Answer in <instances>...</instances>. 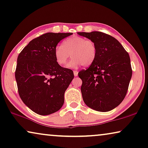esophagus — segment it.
<instances>
[{
	"mask_svg": "<svg viewBox=\"0 0 148 148\" xmlns=\"http://www.w3.org/2000/svg\"><path fill=\"white\" fill-rule=\"evenodd\" d=\"M78 74V71H77V70H74V75L75 76H77Z\"/></svg>",
	"mask_w": 148,
	"mask_h": 148,
	"instance_id": "34e87169",
	"label": "esophagus"
}]
</instances>
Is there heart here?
<instances>
[{
    "label": "heart",
    "mask_w": 148,
    "mask_h": 148,
    "mask_svg": "<svg viewBox=\"0 0 148 148\" xmlns=\"http://www.w3.org/2000/svg\"><path fill=\"white\" fill-rule=\"evenodd\" d=\"M98 48L96 43L90 39L73 36L62 42V45H58L54 49V57L56 62L64 66L70 57L73 56L68 67L75 68L82 64L90 66L95 61Z\"/></svg>",
    "instance_id": "obj_1"
}]
</instances>
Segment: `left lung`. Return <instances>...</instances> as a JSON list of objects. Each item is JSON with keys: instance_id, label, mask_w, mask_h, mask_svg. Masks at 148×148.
Here are the masks:
<instances>
[{"instance_id": "obj_1", "label": "left lung", "mask_w": 148, "mask_h": 148, "mask_svg": "<svg viewBox=\"0 0 148 148\" xmlns=\"http://www.w3.org/2000/svg\"><path fill=\"white\" fill-rule=\"evenodd\" d=\"M78 34L92 40L98 48L95 61L78 73L84 102L96 111H110L120 104L128 90L132 75L128 53L109 34L98 31Z\"/></svg>"}]
</instances>
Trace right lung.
Returning a JSON list of instances; mask_svg holds the SVG:
<instances>
[{
    "label": "right lung",
    "mask_w": 148,
    "mask_h": 148,
    "mask_svg": "<svg viewBox=\"0 0 148 148\" xmlns=\"http://www.w3.org/2000/svg\"><path fill=\"white\" fill-rule=\"evenodd\" d=\"M72 34L45 33L32 40L18 56L15 78L19 96L40 115L54 113L64 104V92L74 73L56 62L54 49L61 40Z\"/></svg>",
    "instance_id": "1"
}]
</instances>
